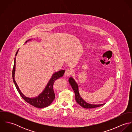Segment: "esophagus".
<instances>
[{
	"mask_svg": "<svg viewBox=\"0 0 132 132\" xmlns=\"http://www.w3.org/2000/svg\"><path fill=\"white\" fill-rule=\"evenodd\" d=\"M72 73H73V71L72 70L67 69V70H66V71L65 72V75L67 76L71 75L72 74Z\"/></svg>",
	"mask_w": 132,
	"mask_h": 132,
	"instance_id": "34e87169",
	"label": "esophagus"
}]
</instances>
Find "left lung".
Returning <instances> with one entry per match:
<instances>
[{
  "label": "left lung",
  "instance_id": "8db88e82",
  "mask_svg": "<svg viewBox=\"0 0 132 132\" xmlns=\"http://www.w3.org/2000/svg\"><path fill=\"white\" fill-rule=\"evenodd\" d=\"M69 82L70 84H71L74 93L75 94V99L77 103L79 104L81 107L84 108L86 109H90V108H96L100 106H101L104 104H99V105H93V104H90L89 103H87L86 102L80 95L79 93V89H78V86L77 83L76 82L75 80L72 78L71 77L69 79Z\"/></svg>",
  "mask_w": 132,
  "mask_h": 132
}]
</instances>
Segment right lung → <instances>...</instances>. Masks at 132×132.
<instances>
[{"label":"right lung","instance_id":"1","mask_svg":"<svg viewBox=\"0 0 132 132\" xmlns=\"http://www.w3.org/2000/svg\"><path fill=\"white\" fill-rule=\"evenodd\" d=\"M31 39H28L26 40L25 44L29 42ZM19 50V49H18V50L17 51L16 53V56ZM15 68H16V58H15V59H14V67L13 69V72H12L13 80L19 94L24 99V100H25L27 103H29L31 105L38 108H45L49 106L53 102L55 97L54 90H53V84L57 79L63 76L65 72V71L61 70L54 73L52 76L51 77V78L49 80V82L48 83L44 91L40 94H39L38 96L34 98H30V97H26L22 93V92L19 89L17 83L15 81V80L14 78Z\"/></svg>","mask_w":132,"mask_h":132}]
</instances>
